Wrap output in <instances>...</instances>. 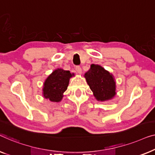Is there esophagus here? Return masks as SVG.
<instances>
[{"label": "esophagus", "mask_w": 155, "mask_h": 155, "mask_svg": "<svg viewBox=\"0 0 155 155\" xmlns=\"http://www.w3.org/2000/svg\"><path fill=\"white\" fill-rule=\"evenodd\" d=\"M75 71H77V73L79 74H81V73H82V69H81V68L80 66H77V67H76Z\"/></svg>", "instance_id": "34e87169"}]
</instances>
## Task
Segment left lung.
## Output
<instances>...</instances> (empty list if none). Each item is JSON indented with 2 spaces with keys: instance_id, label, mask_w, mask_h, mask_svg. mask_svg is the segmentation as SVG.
<instances>
[{
  "instance_id": "left-lung-1",
  "label": "left lung",
  "mask_w": 155,
  "mask_h": 155,
  "mask_svg": "<svg viewBox=\"0 0 155 155\" xmlns=\"http://www.w3.org/2000/svg\"><path fill=\"white\" fill-rule=\"evenodd\" d=\"M85 77L97 100H108L116 94L115 81L112 75L100 65L91 64V69L85 74Z\"/></svg>"
}]
</instances>
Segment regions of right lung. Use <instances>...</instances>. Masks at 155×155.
<instances>
[{"label":"right lung","mask_w":155,"mask_h":155,"mask_svg":"<svg viewBox=\"0 0 155 155\" xmlns=\"http://www.w3.org/2000/svg\"><path fill=\"white\" fill-rule=\"evenodd\" d=\"M74 74L69 71L58 69L45 80L43 86V96L52 102H60L62 99L63 93L67 89L69 78Z\"/></svg>","instance_id":"right-lung-1"}]
</instances>
